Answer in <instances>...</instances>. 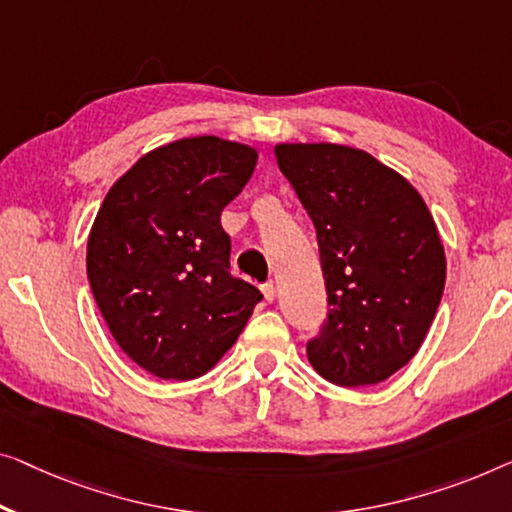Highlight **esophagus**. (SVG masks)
Listing matches in <instances>:
<instances>
[{"mask_svg":"<svg viewBox=\"0 0 512 512\" xmlns=\"http://www.w3.org/2000/svg\"><path fill=\"white\" fill-rule=\"evenodd\" d=\"M262 294L266 303H273V299H276V285H273V282H264Z\"/></svg>","mask_w":512,"mask_h":512,"instance_id":"1","label":"esophagus"}]
</instances>
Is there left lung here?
I'll return each mask as SVG.
<instances>
[{"mask_svg":"<svg viewBox=\"0 0 512 512\" xmlns=\"http://www.w3.org/2000/svg\"><path fill=\"white\" fill-rule=\"evenodd\" d=\"M280 172L317 230L329 322L308 361L338 386H372L421 349L446 282V253L423 197L368 151L276 144Z\"/></svg>","mask_w":512,"mask_h":512,"instance_id":"1","label":"left lung"}]
</instances>
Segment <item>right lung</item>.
Returning <instances> with one entry per match:
<instances>
[{
  "label": "right lung",
  "mask_w": 512,
  "mask_h": 512,
  "mask_svg": "<svg viewBox=\"0 0 512 512\" xmlns=\"http://www.w3.org/2000/svg\"><path fill=\"white\" fill-rule=\"evenodd\" d=\"M255 165L248 144L181 137L121 174L96 213L91 292L117 345L154 377H202L262 301L230 273V236L220 225Z\"/></svg>",
  "instance_id": "right-lung-1"
}]
</instances>
